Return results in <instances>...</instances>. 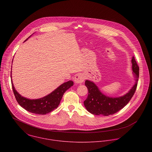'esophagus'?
I'll list each match as a JSON object with an SVG mask.
<instances>
[{"label": "esophagus", "mask_w": 152, "mask_h": 152, "mask_svg": "<svg viewBox=\"0 0 152 152\" xmlns=\"http://www.w3.org/2000/svg\"><path fill=\"white\" fill-rule=\"evenodd\" d=\"M84 76L81 74H77L75 77V82L76 83H82L84 81Z\"/></svg>", "instance_id": "esophagus-1"}]
</instances>
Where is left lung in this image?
Returning a JSON list of instances; mask_svg holds the SVG:
<instances>
[{
  "mask_svg": "<svg viewBox=\"0 0 152 152\" xmlns=\"http://www.w3.org/2000/svg\"><path fill=\"white\" fill-rule=\"evenodd\" d=\"M132 64L135 83L132 89L123 96L117 98L106 96L100 91L93 82L85 81V85L88 88V95L83 103L88 112L94 115L107 116L118 112L129 103L135 94L139 77L140 69L134 57L132 58Z\"/></svg>",
  "mask_w": 152,
  "mask_h": 152,
  "instance_id": "obj_1",
  "label": "left lung"
}]
</instances>
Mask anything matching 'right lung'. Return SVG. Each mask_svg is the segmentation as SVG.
<instances>
[{
  "label": "right lung",
  "instance_id": "1",
  "mask_svg": "<svg viewBox=\"0 0 152 152\" xmlns=\"http://www.w3.org/2000/svg\"><path fill=\"white\" fill-rule=\"evenodd\" d=\"M29 38V37H28L25 41H26ZM11 83L13 93L18 103L26 111L34 114L40 115L46 114L56 109L59 104L64 93L73 85V82L69 80L61 85L59 87L49 95L39 99L31 100L23 97L18 94L15 90L12 82Z\"/></svg>",
  "mask_w": 152,
  "mask_h": 152
}]
</instances>
